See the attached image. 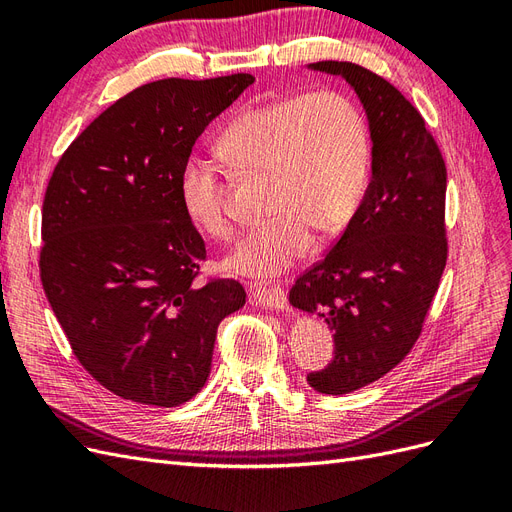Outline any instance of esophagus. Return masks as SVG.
Wrapping results in <instances>:
<instances>
[{
  "label": "esophagus",
  "instance_id": "obj_1",
  "mask_svg": "<svg viewBox=\"0 0 512 512\" xmlns=\"http://www.w3.org/2000/svg\"><path fill=\"white\" fill-rule=\"evenodd\" d=\"M250 299L252 303L260 307H271V309H286L288 297L282 286H252L250 288Z\"/></svg>",
  "mask_w": 512,
  "mask_h": 512
}]
</instances>
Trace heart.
Segmentation results:
<instances>
[{
  "instance_id": "1",
  "label": "heart",
  "mask_w": 512,
  "mask_h": 512,
  "mask_svg": "<svg viewBox=\"0 0 512 512\" xmlns=\"http://www.w3.org/2000/svg\"><path fill=\"white\" fill-rule=\"evenodd\" d=\"M237 166L271 175L269 213L226 260L241 275L273 277L309 252L314 230L335 235L359 211L371 179V134L363 111L337 91L299 94L247 108L220 136ZM188 218L213 239H228L222 170L190 156L179 175Z\"/></svg>"
}]
</instances>
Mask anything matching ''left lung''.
I'll list each match as a JSON object with an SVG mask.
<instances>
[{
    "label": "left lung",
    "mask_w": 512,
    "mask_h": 512,
    "mask_svg": "<svg viewBox=\"0 0 512 512\" xmlns=\"http://www.w3.org/2000/svg\"><path fill=\"white\" fill-rule=\"evenodd\" d=\"M361 98L371 183L331 250L297 277L290 303L335 333L333 361L307 374L314 391L346 395L406 359L446 267V164L421 113L382 76L352 61H316Z\"/></svg>",
    "instance_id": "8db88e82"
}]
</instances>
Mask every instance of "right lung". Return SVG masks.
I'll use <instances>...</instances> for the list:
<instances>
[{
	"mask_svg": "<svg viewBox=\"0 0 512 512\" xmlns=\"http://www.w3.org/2000/svg\"><path fill=\"white\" fill-rule=\"evenodd\" d=\"M252 74L162 79L119 98L59 158L42 203L40 280L79 363L111 393L175 408L203 389L237 280L198 282L205 241L179 175Z\"/></svg>",
	"mask_w": 512,
	"mask_h": 512,
	"instance_id": "right-lung-1",
	"label": "right lung"
}]
</instances>
